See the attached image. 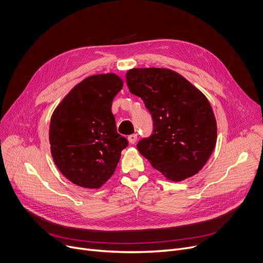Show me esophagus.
I'll use <instances>...</instances> for the list:
<instances>
[{"label": "esophagus", "mask_w": 263, "mask_h": 263, "mask_svg": "<svg viewBox=\"0 0 263 263\" xmlns=\"http://www.w3.org/2000/svg\"><path fill=\"white\" fill-rule=\"evenodd\" d=\"M128 141L130 144H135L137 141V134H131L128 136Z\"/></svg>", "instance_id": "1"}]
</instances>
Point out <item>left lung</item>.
Here are the masks:
<instances>
[{
  "label": "left lung",
  "instance_id": "obj_1",
  "mask_svg": "<svg viewBox=\"0 0 263 263\" xmlns=\"http://www.w3.org/2000/svg\"><path fill=\"white\" fill-rule=\"evenodd\" d=\"M131 93L141 97L154 131L137 143L153 167L173 181L197 174L216 143V120L205 96L182 76L165 68H134L126 74Z\"/></svg>",
  "mask_w": 263,
  "mask_h": 263
}]
</instances>
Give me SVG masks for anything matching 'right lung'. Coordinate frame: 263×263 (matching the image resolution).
<instances>
[{
    "instance_id": "add662e5",
    "label": "right lung",
    "mask_w": 263,
    "mask_h": 263,
    "mask_svg": "<svg viewBox=\"0 0 263 263\" xmlns=\"http://www.w3.org/2000/svg\"><path fill=\"white\" fill-rule=\"evenodd\" d=\"M123 86L114 74L83 80L55 108L50 122L54 163L72 183L99 189L114 174L126 137L117 133L112 102Z\"/></svg>"
}]
</instances>
